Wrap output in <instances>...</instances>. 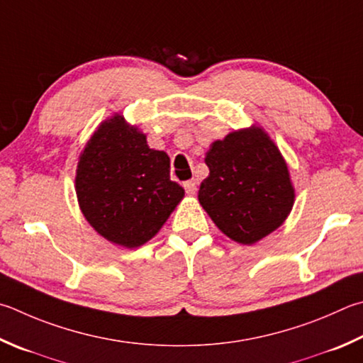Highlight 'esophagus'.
<instances>
[{
  "label": "esophagus",
  "mask_w": 363,
  "mask_h": 363,
  "mask_svg": "<svg viewBox=\"0 0 363 363\" xmlns=\"http://www.w3.org/2000/svg\"><path fill=\"white\" fill-rule=\"evenodd\" d=\"M184 189H186V192L189 195H194L196 192V181L195 179L186 181V182H184Z\"/></svg>",
  "instance_id": "1"
}]
</instances>
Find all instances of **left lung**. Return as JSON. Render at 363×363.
<instances>
[{"instance_id": "left-lung-1", "label": "left lung", "mask_w": 363, "mask_h": 363, "mask_svg": "<svg viewBox=\"0 0 363 363\" xmlns=\"http://www.w3.org/2000/svg\"><path fill=\"white\" fill-rule=\"evenodd\" d=\"M209 176L199 200L220 232L241 245H254L286 220L294 187L278 147L262 128L233 131L213 143Z\"/></svg>"}]
</instances>
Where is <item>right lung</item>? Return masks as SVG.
I'll list each match as a JSON object with an SVG mask.
<instances>
[{
  "label": "right lung",
  "instance_id": "obj_1",
  "mask_svg": "<svg viewBox=\"0 0 363 363\" xmlns=\"http://www.w3.org/2000/svg\"><path fill=\"white\" fill-rule=\"evenodd\" d=\"M76 194L90 225L108 241L131 249L159 232L184 189L169 179V157L149 149L141 131L114 116L81 154Z\"/></svg>",
  "mask_w": 363,
  "mask_h": 363
}]
</instances>
